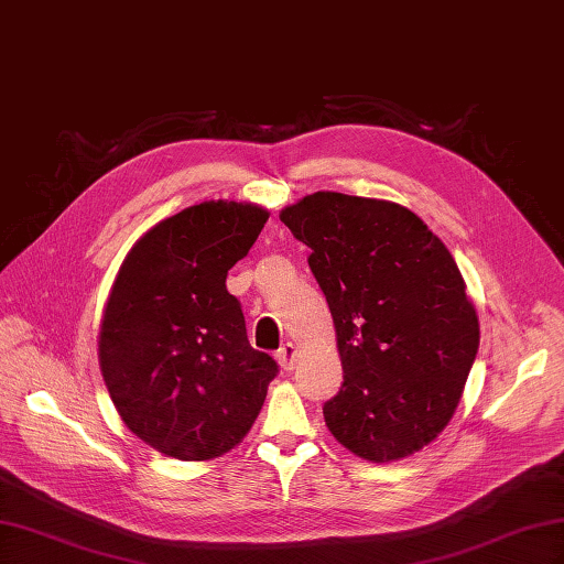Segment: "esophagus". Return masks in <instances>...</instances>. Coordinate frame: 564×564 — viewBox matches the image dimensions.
<instances>
[{"label": "esophagus", "mask_w": 564, "mask_h": 564, "mask_svg": "<svg viewBox=\"0 0 564 564\" xmlns=\"http://www.w3.org/2000/svg\"><path fill=\"white\" fill-rule=\"evenodd\" d=\"M296 357H299V348L294 344H284L278 350V362L284 371H292L296 367Z\"/></svg>", "instance_id": "obj_1"}]
</instances>
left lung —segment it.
<instances>
[{"label":"left lung","instance_id":"left-lung-1","mask_svg":"<svg viewBox=\"0 0 564 564\" xmlns=\"http://www.w3.org/2000/svg\"><path fill=\"white\" fill-rule=\"evenodd\" d=\"M327 296L344 367L322 412L371 464L421 452L456 412L480 322L449 249L402 204L319 191L280 212Z\"/></svg>","mask_w":564,"mask_h":564}]
</instances>
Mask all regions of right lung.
<instances>
[{
  "instance_id": "right-lung-1",
  "label": "right lung",
  "mask_w": 564,
  "mask_h": 564,
  "mask_svg": "<svg viewBox=\"0 0 564 564\" xmlns=\"http://www.w3.org/2000/svg\"><path fill=\"white\" fill-rule=\"evenodd\" d=\"M268 216L251 202H202L152 226L119 265L100 373L127 429L164 456L209 460L240 445L278 377L226 289Z\"/></svg>"
}]
</instances>
